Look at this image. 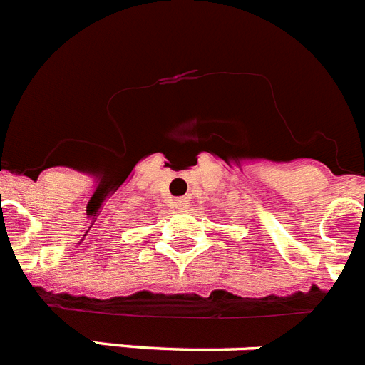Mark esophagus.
<instances>
[{
	"instance_id": "34e87169",
	"label": "esophagus",
	"mask_w": 365,
	"mask_h": 365,
	"mask_svg": "<svg viewBox=\"0 0 365 365\" xmlns=\"http://www.w3.org/2000/svg\"><path fill=\"white\" fill-rule=\"evenodd\" d=\"M174 206H176L178 210H187L189 198H176V200H174Z\"/></svg>"
}]
</instances>
